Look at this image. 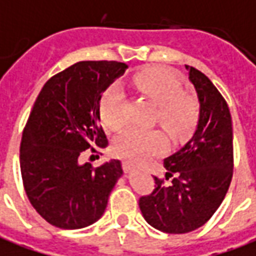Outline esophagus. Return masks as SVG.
<instances>
[{"label": "esophagus", "instance_id": "esophagus-1", "mask_svg": "<svg viewBox=\"0 0 256 256\" xmlns=\"http://www.w3.org/2000/svg\"><path fill=\"white\" fill-rule=\"evenodd\" d=\"M122 166H123V170L126 172V173H128V172H133L134 169H136V166H134L132 162H128V160H124V162L122 164Z\"/></svg>", "mask_w": 256, "mask_h": 256}]
</instances>
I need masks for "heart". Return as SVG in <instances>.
I'll list each match as a JSON object with an SVG mask.
<instances>
[{
  "mask_svg": "<svg viewBox=\"0 0 256 256\" xmlns=\"http://www.w3.org/2000/svg\"><path fill=\"white\" fill-rule=\"evenodd\" d=\"M136 88L158 106V122L170 137L180 140L191 133L198 118L196 101L184 94L183 83L176 73L164 68H148L133 78ZM102 123L110 130L120 128L126 122L124 92L118 84L104 92L100 104ZM165 148V138L158 130L128 128L116 137L114 151L118 156L133 162H144Z\"/></svg>",
  "mask_w": 256,
  "mask_h": 256,
  "instance_id": "heart-1",
  "label": "heart"
}]
</instances>
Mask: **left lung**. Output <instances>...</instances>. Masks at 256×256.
I'll use <instances>...</instances> for the list:
<instances>
[{
  "instance_id": "left-lung-1",
  "label": "left lung",
  "mask_w": 256,
  "mask_h": 256,
  "mask_svg": "<svg viewBox=\"0 0 256 256\" xmlns=\"http://www.w3.org/2000/svg\"><path fill=\"white\" fill-rule=\"evenodd\" d=\"M188 78L200 101V119L191 140L164 160L166 180L141 196V214L148 224L169 234L201 228L219 208L233 178V128L228 102L214 83L192 66Z\"/></svg>"
}]
</instances>
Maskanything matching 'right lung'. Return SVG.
<instances>
[{"label": "right lung", "mask_w": 256, "mask_h": 256, "mask_svg": "<svg viewBox=\"0 0 256 256\" xmlns=\"http://www.w3.org/2000/svg\"><path fill=\"white\" fill-rule=\"evenodd\" d=\"M126 69L116 60L78 62L50 78L36 100L23 130L20 172L30 204L55 228L74 230L97 222L123 174L118 159L94 168L82 156L108 146L100 101Z\"/></svg>", "instance_id": "obj_1"}]
</instances>
